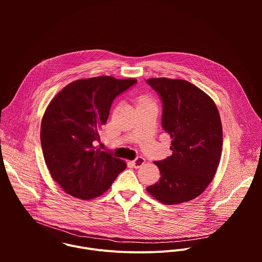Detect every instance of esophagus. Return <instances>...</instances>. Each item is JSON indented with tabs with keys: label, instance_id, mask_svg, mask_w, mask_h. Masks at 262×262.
<instances>
[{
	"label": "esophagus",
	"instance_id": "1",
	"mask_svg": "<svg viewBox=\"0 0 262 262\" xmlns=\"http://www.w3.org/2000/svg\"><path fill=\"white\" fill-rule=\"evenodd\" d=\"M132 164H133V166H134L135 168H140V167H142V166L145 164V159L142 158V157H138L137 159H135V160L132 162Z\"/></svg>",
	"mask_w": 262,
	"mask_h": 262
}]
</instances>
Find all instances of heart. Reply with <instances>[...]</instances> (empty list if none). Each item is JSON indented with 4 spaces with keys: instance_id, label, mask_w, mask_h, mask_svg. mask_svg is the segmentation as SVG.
Instances as JSON below:
<instances>
[{
    "instance_id": "obj_1",
    "label": "heart",
    "mask_w": 262,
    "mask_h": 262,
    "mask_svg": "<svg viewBox=\"0 0 262 262\" xmlns=\"http://www.w3.org/2000/svg\"><path fill=\"white\" fill-rule=\"evenodd\" d=\"M146 102H152V101H151L150 98L147 97V96H142V97H140L139 100H138V104H140V103H146Z\"/></svg>"
}]
</instances>
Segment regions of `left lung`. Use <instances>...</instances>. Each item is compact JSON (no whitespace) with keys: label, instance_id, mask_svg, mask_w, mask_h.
Here are the masks:
<instances>
[{"label":"left lung","instance_id":"left-lung-1","mask_svg":"<svg viewBox=\"0 0 262 262\" xmlns=\"http://www.w3.org/2000/svg\"><path fill=\"white\" fill-rule=\"evenodd\" d=\"M146 82L162 98V126L172 138V155L155 162L161 178L147 192L167 205L191 201L205 191L221 160L223 129L217 107L188 81L157 78Z\"/></svg>","mask_w":262,"mask_h":262}]
</instances>
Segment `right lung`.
<instances>
[{"label": "right lung", "mask_w": 262, "mask_h": 262, "mask_svg": "<svg viewBox=\"0 0 262 262\" xmlns=\"http://www.w3.org/2000/svg\"><path fill=\"white\" fill-rule=\"evenodd\" d=\"M137 80L96 77L74 81L50 102L40 141L53 179L65 193L90 200L106 192L126 164L94 146L112 102Z\"/></svg>", "instance_id": "add662e5"}]
</instances>
